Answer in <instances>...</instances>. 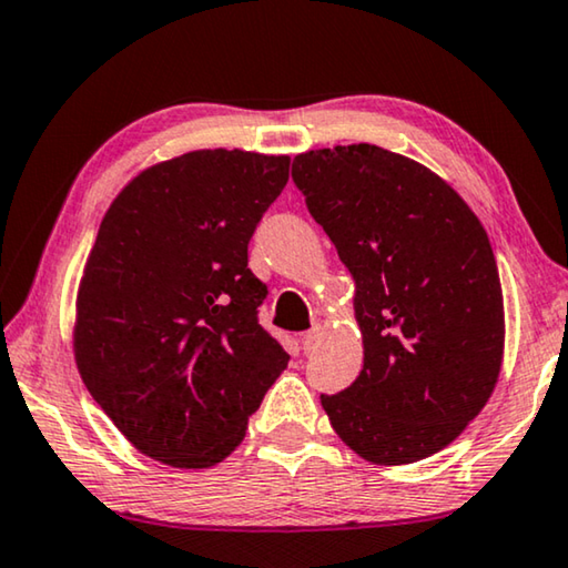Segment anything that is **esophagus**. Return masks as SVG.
<instances>
[{
	"mask_svg": "<svg viewBox=\"0 0 568 568\" xmlns=\"http://www.w3.org/2000/svg\"><path fill=\"white\" fill-rule=\"evenodd\" d=\"M321 336H324V328H321L318 324L313 326V328H308V332L303 334V338H301L303 352H313V349H316L318 342H321Z\"/></svg>",
	"mask_w": 568,
	"mask_h": 568,
	"instance_id": "1",
	"label": "esophagus"
}]
</instances>
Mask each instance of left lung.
<instances>
[{"label":"left lung","mask_w":568,"mask_h":568,"mask_svg":"<svg viewBox=\"0 0 568 568\" xmlns=\"http://www.w3.org/2000/svg\"><path fill=\"white\" fill-rule=\"evenodd\" d=\"M293 183L357 283L365 367L321 395L328 420L375 464L442 452L485 408L503 365L485 226L436 173L367 142L295 155Z\"/></svg>","instance_id":"8db88e82"}]
</instances>
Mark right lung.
<instances>
[{"mask_svg":"<svg viewBox=\"0 0 568 568\" xmlns=\"http://www.w3.org/2000/svg\"><path fill=\"white\" fill-rule=\"evenodd\" d=\"M287 168V155L185 152L126 183L99 226L75 301V365L152 459H226L287 367L257 321L267 285L247 267Z\"/></svg>","mask_w":568,"mask_h":568,"instance_id":"right-lung-1","label":"right lung"}]
</instances>
